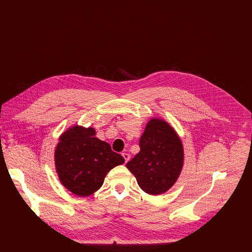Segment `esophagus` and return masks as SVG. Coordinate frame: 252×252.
<instances>
[{
  "label": "esophagus",
  "instance_id": "1",
  "mask_svg": "<svg viewBox=\"0 0 252 252\" xmlns=\"http://www.w3.org/2000/svg\"><path fill=\"white\" fill-rule=\"evenodd\" d=\"M122 155H123V157H124V158H125V161H126V162H127V161L129 160V158H130V157H129V155H128V154H126V153H123Z\"/></svg>",
  "mask_w": 252,
  "mask_h": 252
}]
</instances>
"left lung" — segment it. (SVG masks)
Instances as JSON below:
<instances>
[{
	"instance_id": "8db88e82",
	"label": "left lung",
	"mask_w": 252,
	"mask_h": 252,
	"mask_svg": "<svg viewBox=\"0 0 252 252\" xmlns=\"http://www.w3.org/2000/svg\"><path fill=\"white\" fill-rule=\"evenodd\" d=\"M139 148L126 167L145 192L152 195L166 192L176 183L184 166L182 139L167 122L153 118L139 139Z\"/></svg>"
}]
</instances>
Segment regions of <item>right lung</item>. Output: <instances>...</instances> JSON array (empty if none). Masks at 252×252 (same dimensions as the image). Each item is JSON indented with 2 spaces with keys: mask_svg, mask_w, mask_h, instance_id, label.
Returning <instances> with one entry per match:
<instances>
[{
  "mask_svg": "<svg viewBox=\"0 0 252 252\" xmlns=\"http://www.w3.org/2000/svg\"><path fill=\"white\" fill-rule=\"evenodd\" d=\"M125 158L109 143L95 137L94 127L74 126L63 132L55 151V165L61 184L84 197L102 186L106 173Z\"/></svg>",
  "mask_w": 252,
  "mask_h": 252,
  "instance_id": "1",
  "label": "right lung"
}]
</instances>
